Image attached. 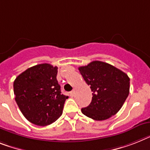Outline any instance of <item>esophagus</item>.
Returning a JSON list of instances; mask_svg holds the SVG:
<instances>
[{
    "label": "esophagus",
    "instance_id": "esophagus-1",
    "mask_svg": "<svg viewBox=\"0 0 150 150\" xmlns=\"http://www.w3.org/2000/svg\"><path fill=\"white\" fill-rule=\"evenodd\" d=\"M70 95L71 96H74V95H75V91H74V90H73V91H71V92L70 93Z\"/></svg>",
    "mask_w": 150,
    "mask_h": 150
}]
</instances>
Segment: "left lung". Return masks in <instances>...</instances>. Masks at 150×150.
Segmentation results:
<instances>
[{
	"label": "left lung",
	"instance_id": "8db88e82",
	"mask_svg": "<svg viewBox=\"0 0 150 150\" xmlns=\"http://www.w3.org/2000/svg\"><path fill=\"white\" fill-rule=\"evenodd\" d=\"M78 70L93 92L90 104L81 109L83 113L94 120H105L116 114L129 93L127 74L98 60L80 67Z\"/></svg>",
	"mask_w": 150,
	"mask_h": 150
}]
</instances>
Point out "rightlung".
I'll return each mask as SVG.
<instances>
[{
  "label": "right lung",
  "mask_w": 150,
  "mask_h": 150,
  "mask_svg": "<svg viewBox=\"0 0 150 150\" xmlns=\"http://www.w3.org/2000/svg\"><path fill=\"white\" fill-rule=\"evenodd\" d=\"M57 67L41 64L28 68L13 82L15 100L29 122L44 127L61 116L68 96L61 94Z\"/></svg>",
  "instance_id": "add662e5"
}]
</instances>
